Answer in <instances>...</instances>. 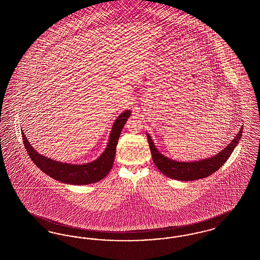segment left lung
Instances as JSON below:
<instances>
[{
  "instance_id": "1",
  "label": "left lung",
  "mask_w": 260,
  "mask_h": 260,
  "mask_svg": "<svg viewBox=\"0 0 260 260\" xmlns=\"http://www.w3.org/2000/svg\"><path fill=\"white\" fill-rule=\"evenodd\" d=\"M243 128L244 127L242 126L235 138L230 142V144L223 149L222 151H220L217 155L209 159L187 162L174 161L165 157L157 150L151 139V136H149L148 134L147 138L152 159L156 167L159 169V171L170 178L180 181H190L205 178L215 173L217 170H219L220 167H222L223 164L227 161V159L230 157L236 146L238 145L241 136L243 135Z\"/></svg>"
}]
</instances>
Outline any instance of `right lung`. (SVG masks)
I'll return each mask as SVG.
<instances>
[{
    "instance_id": "1",
    "label": "right lung",
    "mask_w": 260,
    "mask_h": 260,
    "mask_svg": "<svg viewBox=\"0 0 260 260\" xmlns=\"http://www.w3.org/2000/svg\"><path fill=\"white\" fill-rule=\"evenodd\" d=\"M129 116L131 111L126 110L117 118L113 124L109 141L105 151L96 160L85 165H71L61 161H53L50 160V158L39 154L27 140L23 131H21L23 144L31 160L34 161L38 168H40V170L50 175L53 179L63 183L74 185L94 183L103 179L110 172L115 160L116 146L118 144L119 137Z\"/></svg>"
}]
</instances>
